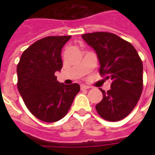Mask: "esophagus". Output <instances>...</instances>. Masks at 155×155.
Instances as JSON below:
<instances>
[{
    "label": "esophagus",
    "instance_id": "esophagus-1",
    "mask_svg": "<svg viewBox=\"0 0 155 155\" xmlns=\"http://www.w3.org/2000/svg\"><path fill=\"white\" fill-rule=\"evenodd\" d=\"M81 90H87L90 88V86H88V85H85V84H81Z\"/></svg>",
    "mask_w": 155,
    "mask_h": 155
}]
</instances>
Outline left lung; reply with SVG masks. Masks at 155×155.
<instances>
[{
	"label": "left lung",
	"instance_id": "8db88e82",
	"mask_svg": "<svg viewBox=\"0 0 155 155\" xmlns=\"http://www.w3.org/2000/svg\"><path fill=\"white\" fill-rule=\"evenodd\" d=\"M82 38L96 52L100 73L110 79V90L103 94L95 109L103 119L119 121L130 114L143 90V64L130 42L109 32H94Z\"/></svg>",
	"mask_w": 155,
	"mask_h": 155
}]
</instances>
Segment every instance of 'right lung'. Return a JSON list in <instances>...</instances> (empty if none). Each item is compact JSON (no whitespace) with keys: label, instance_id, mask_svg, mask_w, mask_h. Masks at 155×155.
<instances>
[{"label":"right lung","instance_id":"obj_1","mask_svg":"<svg viewBox=\"0 0 155 155\" xmlns=\"http://www.w3.org/2000/svg\"><path fill=\"white\" fill-rule=\"evenodd\" d=\"M71 37L47 36L35 41L17 64L19 93L31 113L45 122L61 120L81 90L77 83H60L54 75L62 68L61 50Z\"/></svg>","mask_w":155,"mask_h":155}]
</instances>
